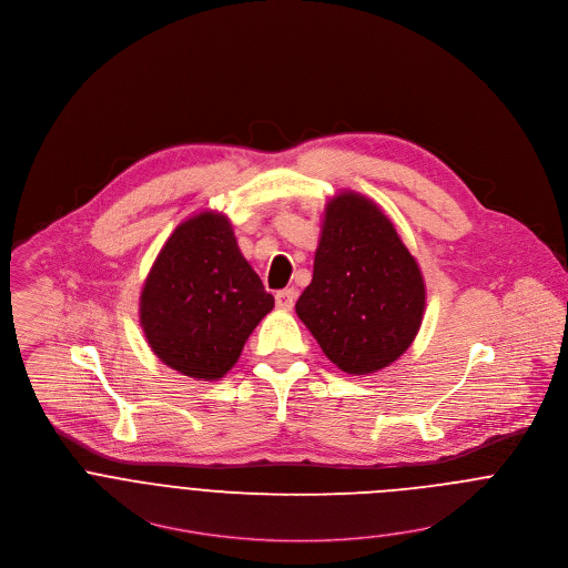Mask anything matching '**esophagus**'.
Returning a JSON list of instances; mask_svg holds the SVG:
<instances>
[{
  "instance_id": "esophagus-1",
  "label": "esophagus",
  "mask_w": 568,
  "mask_h": 568,
  "mask_svg": "<svg viewBox=\"0 0 568 568\" xmlns=\"http://www.w3.org/2000/svg\"><path fill=\"white\" fill-rule=\"evenodd\" d=\"M295 297H297V291L295 288H284V291H277L275 293V304L280 310H291L295 306Z\"/></svg>"
}]
</instances>
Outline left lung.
<instances>
[{
	"label": "left lung",
	"instance_id": "obj_1",
	"mask_svg": "<svg viewBox=\"0 0 568 568\" xmlns=\"http://www.w3.org/2000/svg\"><path fill=\"white\" fill-rule=\"evenodd\" d=\"M323 354L349 375L397 361L425 312V282L390 219L361 193L325 206L312 282L295 304Z\"/></svg>",
	"mask_w": 568,
	"mask_h": 568
}]
</instances>
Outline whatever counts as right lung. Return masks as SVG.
I'll list each match as a JSON object with an SVG mask.
<instances>
[{
    "label": "right lung",
    "mask_w": 568,
    "mask_h": 568,
    "mask_svg": "<svg viewBox=\"0 0 568 568\" xmlns=\"http://www.w3.org/2000/svg\"><path fill=\"white\" fill-rule=\"evenodd\" d=\"M273 304L243 258L230 219L206 210L166 239L143 284L139 314L160 361L182 375L214 382L236 364Z\"/></svg>",
    "instance_id": "right-lung-1"
}]
</instances>
